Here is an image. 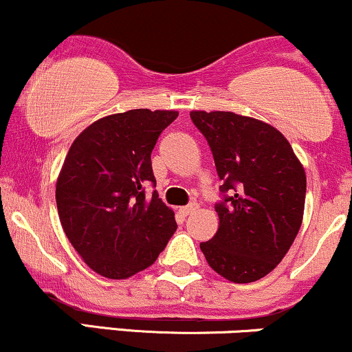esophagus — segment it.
<instances>
[{
  "label": "esophagus",
  "instance_id": "1",
  "mask_svg": "<svg viewBox=\"0 0 352 352\" xmlns=\"http://www.w3.org/2000/svg\"><path fill=\"white\" fill-rule=\"evenodd\" d=\"M195 210H197V205L192 204V205H187V207H182V208L179 210V212H180L184 217H188L190 213H193V212H195Z\"/></svg>",
  "mask_w": 352,
  "mask_h": 352
}]
</instances>
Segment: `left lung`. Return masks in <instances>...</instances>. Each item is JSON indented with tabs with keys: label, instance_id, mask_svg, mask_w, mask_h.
I'll use <instances>...</instances> for the list:
<instances>
[{
	"label": "left lung",
	"instance_id": "8db88e82",
	"mask_svg": "<svg viewBox=\"0 0 352 352\" xmlns=\"http://www.w3.org/2000/svg\"><path fill=\"white\" fill-rule=\"evenodd\" d=\"M212 148L223 201L212 240L200 250L220 276L252 283L273 272L301 228L306 173L273 125L225 111H192Z\"/></svg>",
	"mask_w": 352,
	"mask_h": 352
}]
</instances>
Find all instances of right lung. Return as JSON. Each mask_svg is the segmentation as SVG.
Segmentation results:
<instances>
[{
    "label": "right lung",
    "instance_id": "add662e5",
    "mask_svg": "<svg viewBox=\"0 0 352 352\" xmlns=\"http://www.w3.org/2000/svg\"><path fill=\"white\" fill-rule=\"evenodd\" d=\"M177 111L132 109L106 116L72 142L58 182L56 204L64 233L89 268L125 280L148 268L177 230L175 213L159 193L151 153Z\"/></svg>",
    "mask_w": 352,
    "mask_h": 352
}]
</instances>
